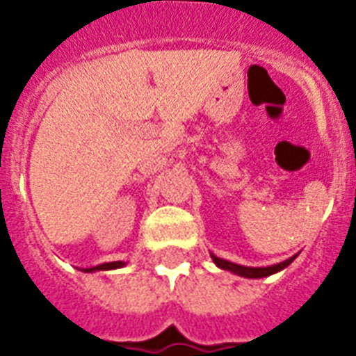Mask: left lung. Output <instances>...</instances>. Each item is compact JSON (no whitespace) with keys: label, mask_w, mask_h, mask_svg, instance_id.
<instances>
[{"label":"left lung","mask_w":356,"mask_h":356,"mask_svg":"<svg viewBox=\"0 0 356 356\" xmlns=\"http://www.w3.org/2000/svg\"><path fill=\"white\" fill-rule=\"evenodd\" d=\"M292 259L284 260L281 264H275V266H268V268H248V266H240V264H233V262H229V260H223V259H218L212 254V260H214V264L218 268H222V270H229L236 273V275H242V277H249V279H260V277H268V275H273L277 271L284 270L288 264H292Z\"/></svg>","instance_id":"1"}]
</instances>
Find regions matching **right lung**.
I'll return each instance as SVG.
<instances>
[{
    "mask_svg": "<svg viewBox=\"0 0 356 356\" xmlns=\"http://www.w3.org/2000/svg\"><path fill=\"white\" fill-rule=\"evenodd\" d=\"M123 262L122 260H118V262H105V264H99L96 266V268H88V270L85 271H96V270H116V268H122Z\"/></svg>",
    "mask_w": 356,
    "mask_h": 356,
    "instance_id": "1",
    "label": "right lung"
}]
</instances>
